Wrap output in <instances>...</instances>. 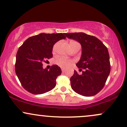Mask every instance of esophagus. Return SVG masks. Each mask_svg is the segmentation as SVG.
<instances>
[{
    "instance_id": "esophagus-1",
    "label": "esophagus",
    "mask_w": 127,
    "mask_h": 127,
    "mask_svg": "<svg viewBox=\"0 0 127 127\" xmlns=\"http://www.w3.org/2000/svg\"><path fill=\"white\" fill-rule=\"evenodd\" d=\"M62 72H63V73H64V72H65V68H62Z\"/></svg>"
}]
</instances>
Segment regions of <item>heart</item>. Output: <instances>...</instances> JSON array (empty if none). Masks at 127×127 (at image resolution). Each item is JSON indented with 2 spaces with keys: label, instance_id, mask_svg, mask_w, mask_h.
Instances as JSON below:
<instances>
[{
  "label": "heart",
  "instance_id": "1",
  "mask_svg": "<svg viewBox=\"0 0 127 127\" xmlns=\"http://www.w3.org/2000/svg\"><path fill=\"white\" fill-rule=\"evenodd\" d=\"M73 42H76L72 41L70 42V43H73ZM54 63L55 64L58 65L59 66L61 67L67 68L72 65V64L73 63V61L71 60L64 59V58L63 57H60L55 60Z\"/></svg>",
  "mask_w": 127,
  "mask_h": 127
}]
</instances>
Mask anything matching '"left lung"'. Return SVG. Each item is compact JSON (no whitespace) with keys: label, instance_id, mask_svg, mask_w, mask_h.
<instances>
[{"label":"left lung","instance_id":"left-lung-1","mask_svg":"<svg viewBox=\"0 0 127 127\" xmlns=\"http://www.w3.org/2000/svg\"><path fill=\"white\" fill-rule=\"evenodd\" d=\"M65 35L79 42L82 46V55L76 65L85 71L79 75L74 70L70 79L72 90L86 97L95 95L104 87L110 72L107 47L95 36L82 32L65 33Z\"/></svg>","mask_w":127,"mask_h":127}]
</instances>
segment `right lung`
<instances>
[{
	"label": "right lung",
	"instance_id": "obj_1",
	"mask_svg": "<svg viewBox=\"0 0 127 127\" xmlns=\"http://www.w3.org/2000/svg\"><path fill=\"white\" fill-rule=\"evenodd\" d=\"M65 38L64 33H40L30 37L19 48L15 73L26 90L33 94H42L55 87L62 70L55 64L51 66L49 70L43 69L42 63L52 57L54 45Z\"/></svg>",
	"mask_w": 127,
	"mask_h": 127
}]
</instances>
